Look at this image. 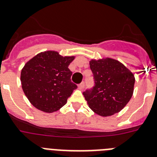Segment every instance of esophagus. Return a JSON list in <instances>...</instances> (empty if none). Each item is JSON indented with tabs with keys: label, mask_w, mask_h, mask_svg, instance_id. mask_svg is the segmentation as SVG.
<instances>
[{
	"label": "esophagus",
	"mask_w": 157,
	"mask_h": 157,
	"mask_svg": "<svg viewBox=\"0 0 157 157\" xmlns=\"http://www.w3.org/2000/svg\"><path fill=\"white\" fill-rule=\"evenodd\" d=\"M84 86H85V84H84V82H82L79 85H78V89H79L80 90H82L83 88H84Z\"/></svg>",
	"instance_id": "34e87169"
}]
</instances>
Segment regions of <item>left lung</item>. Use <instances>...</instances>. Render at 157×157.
Here are the masks:
<instances>
[{"instance_id":"1","label":"left lung","mask_w":157,"mask_h":157,"mask_svg":"<svg viewBox=\"0 0 157 157\" xmlns=\"http://www.w3.org/2000/svg\"><path fill=\"white\" fill-rule=\"evenodd\" d=\"M95 86L83 92L89 107L103 117L120 112L134 93L135 78L121 62L112 58L91 59Z\"/></svg>"}]
</instances>
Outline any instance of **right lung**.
<instances>
[{
  "mask_svg": "<svg viewBox=\"0 0 157 157\" xmlns=\"http://www.w3.org/2000/svg\"><path fill=\"white\" fill-rule=\"evenodd\" d=\"M75 56H63L56 51L37 54L25 63L20 81L25 95L38 110L52 113L60 109L77 86L71 81L68 66Z\"/></svg>",
  "mask_w": 157,
  "mask_h": 157,
  "instance_id": "1",
  "label": "right lung"
}]
</instances>
